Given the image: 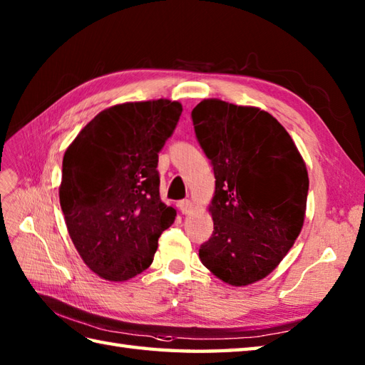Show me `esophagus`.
<instances>
[{
  "label": "esophagus",
  "instance_id": "1",
  "mask_svg": "<svg viewBox=\"0 0 365 365\" xmlns=\"http://www.w3.org/2000/svg\"><path fill=\"white\" fill-rule=\"evenodd\" d=\"M178 207H180V210H182L183 215H188V213L192 212V207H195V205H192L190 199H185V200H182L180 204H178Z\"/></svg>",
  "mask_w": 365,
  "mask_h": 365
}]
</instances>
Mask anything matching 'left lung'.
Returning a JSON list of instances; mask_svg holds the SVG:
<instances>
[{
  "label": "left lung",
  "mask_w": 365,
  "mask_h": 365,
  "mask_svg": "<svg viewBox=\"0 0 365 365\" xmlns=\"http://www.w3.org/2000/svg\"><path fill=\"white\" fill-rule=\"evenodd\" d=\"M191 115L215 173L213 234L199 259L222 282L254 284L282 262L302 229L306 163L287 130L260 108L205 98Z\"/></svg>",
  "instance_id": "left-lung-1"
}]
</instances>
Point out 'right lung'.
Instances as JSON below:
<instances>
[{
    "mask_svg": "<svg viewBox=\"0 0 365 365\" xmlns=\"http://www.w3.org/2000/svg\"><path fill=\"white\" fill-rule=\"evenodd\" d=\"M182 103L168 98L106 108L67 147L59 202L83 262L123 282L153 262L158 238L175 220L160 199L158 152Z\"/></svg>",
    "mask_w": 365,
    "mask_h": 365,
    "instance_id": "right-lung-1",
    "label": "right lung"
}]
</instances>
